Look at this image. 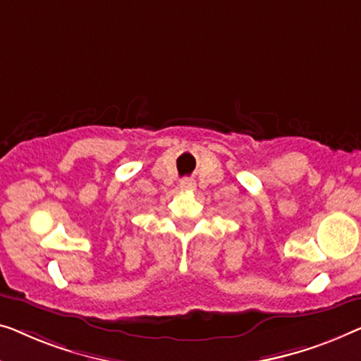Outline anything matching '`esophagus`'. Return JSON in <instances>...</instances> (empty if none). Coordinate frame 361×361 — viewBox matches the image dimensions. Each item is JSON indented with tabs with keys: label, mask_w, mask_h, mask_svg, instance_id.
<instances>
[{
	"label": "esophagus",
	"mask_w": 361,
	"mask_h": 361,
	"mask_svg": "<svg viewBox=\"0 0 361 361\" xmlns=\"http://www.w3.org/2000/svg\"><path fill=\"white\" fill-rule=\"evenodd\" d=\"M195 185H196V183L192 181V180H190V178H185V180L180 181L181 190H195Z\"/></svg>",
	"instance_id": "esophagus-1"
}]
</instances>
